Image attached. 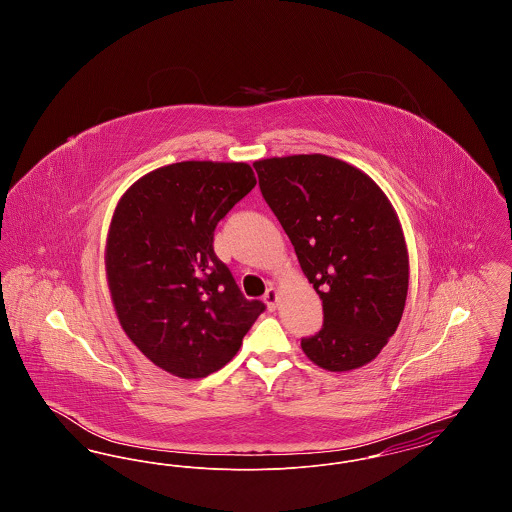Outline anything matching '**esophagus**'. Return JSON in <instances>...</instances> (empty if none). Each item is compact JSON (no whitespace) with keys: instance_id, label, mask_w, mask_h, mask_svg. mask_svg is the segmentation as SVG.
I'll return each mask as SVG.
<instances>
[{"instance_id":"obj_1","label":"esophagus","mask_w":512,"mask_h":512,"mask_svg":"<svg viewBox=\"0 0 512 512\" xmlns=\"http://www.w3.org/2000/svg\"><path fill=\"white\" fill-rule=\"evenodd\" d=\"M265 303H267L270 311L276 309V303H278V290L276 288H268L267 293H265Z\"/></svg>"}]
</instances>
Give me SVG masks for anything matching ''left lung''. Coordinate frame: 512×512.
Segmentation results:
<instances>
[{
    "label": "left lung",
    "mask_w": 512,
    "mask_h": 512,
    "mask_svg": "<svg viewBox=\"0 0 512 512\" xmlns=\"http://www.w3.org/2000/svg\"><path fill=\"white\" fill-rule=\"evenodd\" d=\"M253 167L322 299L324 324L301 340L303 353L330 372L368 365L395 334L409 290V251L388 195L357 167L320 153Z\"/></svg>",
    "instance_id": "left-lung-1"
}]
</instances>
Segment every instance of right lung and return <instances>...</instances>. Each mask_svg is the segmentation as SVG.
Segmentation results:
<instances>
[{"label":"right lung","mask_w":512,"mask_h":512,"mask_svg":"<svg viewBox=\"0 0 512 512\" xmlns=\"http://www.w3.org/2000/svg\"><path fill=\"white\" fill-rule=\"evenodd\" d=\"M255 184L247 163L182 161L147 172L115 207L105 245L115 313L147 359L178 378L220 370L265 311L213 249L219 220Z\"/></svg>","instance_id":"1"}]
</instances>
